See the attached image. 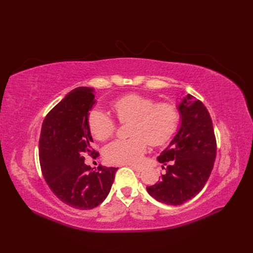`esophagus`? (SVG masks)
I'll return each mask as SVG.
<instances>
[{
    "mask_svg": "<svg viewBox=\"0 0 253 253\" xmlns=\"http://www.w3.org/2000/svg\"><path fill=\"white\" fill-rule=\"evenodd\" d=\"M131 168L132 169L135 171V172H138V173H140L141 171H142V168H140V167H136V166H131Z\"/></svg>",
    "mask_w": 253,
    "mask_h": 253,
    "instance_id": "esophagus-1",
    "label": "esophagus"
}]
</instances>
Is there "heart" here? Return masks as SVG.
Instances as JSON below:
<instances>
[{
  "mask_svg": "<svg viewBox=\"0 0 253 253\" xmlns=\"http://www.w3.org/2000/svg\"><path fill=\"white\" fill-rule=\"evenodd\" d=\"M112 109L121 121L132 120L127 139H117L106 145L104 157L110 164L137 165L152 145L166 143L177 131L180 113L174 104L156 103L154 99L140 94L124 95L112 103ZM89 131L96 139L110 138L116 129L114 119L100 110L88 115Z\"/></svg>",
  "mask_w": 253,
  "mask_h": 253,
  "instance_id": "1",
  "label": "heart"
}]
</instances>
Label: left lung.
<instances>
[{"mask_svg":"<svg viewBox=\"0 0 253 253\" xmlns=\"http://www.w3.org/2000/svg\"><path fill=\"white\" fill-rule=\"evenodd\" d=\"M180 126L157 160L167 166L157 183L147 187L159 203L178 206L201 192L208 180L216 156L212 120L205 105L187 95L177 104Z\"/></svg>","mask_w":253,"mask_h":253,"instance_id":"left-lung-1","label":"left lung"}]
</instances>
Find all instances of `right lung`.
Listing matches in <instances>:
<instances>
[{
    "label": "right lung",
    "instance_id": "obj_1",
    "mask_svg": "<svg viewBox=\"0 0 253 253\" xmlns=\"http://www.w3.org/2000/svg\"><path fill=\"white\" fill-rule=\"evenodd\" d=\"M95 89L80 86L70 91L45 117L39 141L43 177L61 202L88 210L100 205L110 193L118 168L99 166L97 171L84 164L93 137L88 115L96 103Z\"/></svg>",
    "mask_w": 253,
    "mask_h": 253
}]
</instances>
